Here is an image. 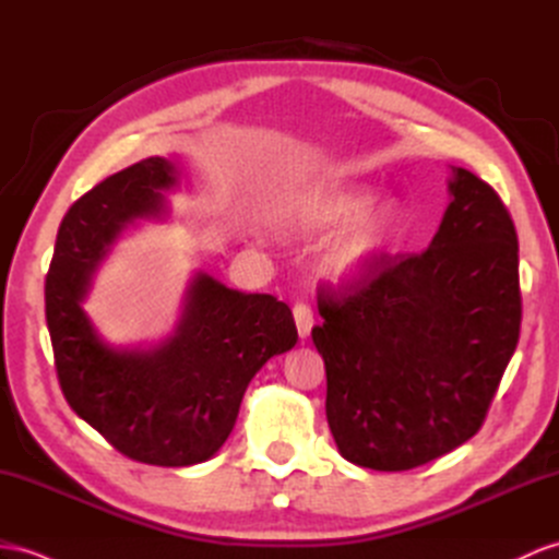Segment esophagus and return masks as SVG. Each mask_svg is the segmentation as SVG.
<instances>
[{"mask_svg":"<svg viewBox=\"0 0 559 559\" xmlns=\"http://www.w3.org/2000/svg\"><path fill=\"white\" fill-rule=\"evenodd\" d=\"M294 322H296L298 336L306 338L312 330V310L306 304H296L294 306Z\"/></svg>","mask_w":559,"mask_h":559,"instance_id":"obj_1","label":"esophagus"}]
</instances>
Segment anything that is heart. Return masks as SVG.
<instances>
[{
	"mask_svg": "<svg viewBox=\"0 0 559 559\" xmlns=\"http://www.w3.org/2000/svg\"><path fill=\"white\" fill-rule=\"evenodd\" d=\"M374 201L372 187L330 185L310 189L292 206L287 223L304 235H330L354 223L322 258V275L330 282L342 287L367 282L403 241L405 211L393 201L372 209Z\"/></svg>",
	"mask_w": 559,
	"mask_h": 559,
	"instance_id": "obj_1",
	"label": "heart"
}]
</instances>
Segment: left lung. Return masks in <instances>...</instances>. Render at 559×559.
I'll use <instances>...</instances> for the list:
<instances>
[{
  "label": "left lung",
  "mask_w": 559,
  "mask_h": 559,
  "mask_svg": "<svg viewBox=\"0 0 559 559\" xmlns=\"http://www.w3.org/2000/svg\"><path fill=\"white\" fill-rule=\"evenodd\" d=\"M429 249L320 296L326 421L358 467L403 472L469 441L520 342V243L500 197L451 168Z\"/></svg>",
  "instance_id": "8db88e82"
}]
</instances>
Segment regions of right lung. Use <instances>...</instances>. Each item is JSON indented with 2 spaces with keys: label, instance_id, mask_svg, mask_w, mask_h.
<instances>
[{
  "label": "right lung",
  "instance_id": "1",
  "mask_svg": "<svg viewBox=\"0 0 559 559\" xmlns=\"http://www.w3.org/2000/svg\"><path fill=\"white\" fill-rule=\"evenodd\" d=\"M182 170L152 156L92 187L63 215L45 282L59 384L73 413L116 451L158 467H189L221 451L255 372L296 344L287 304L229 289L209 272L189 280L175 330L152 346H116L83 304L128 227L166 221Z\"/></svg>",
  "mask_w": 559,
  "mask_h": 559
}]
</instances>
